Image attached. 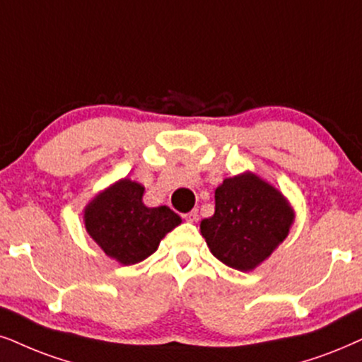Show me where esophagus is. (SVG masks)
<instances>
[{
  "instance_id": "esophagus-1",
  "label": "esophagus",
  "mask_w": 362,
  "mask_h": 362,
  "mask_svg": "<svg viewBox=\"0 0 362 362\" xmlns=\"http://www.w3.org/2000/svg\"><path fill=\"white\" fill-rule=\"evenodd\" d=\"M184 218H185L187 222H190V223L197 222V221H199V210L194 209V210H190V212L184 214Z\"/></svg>"
}]
</instances>
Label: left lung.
<instances>
[{"label": "left lung", "mask_w": 362, "mask_h": 362, "mask_svg": "<svg viewBox=\"0 0 362 362\" xmlns=\"http://www.w3.org/2000/svg\"><path fill=\"white\" fill-rule=\"evenodd\" d=\"M296 212L287 197L257 173L223 178L215 212L200 222L210 252L227 267L254 271L289 235Z\"/></svg>", "instance_id": "obj_1"}]
</instances>
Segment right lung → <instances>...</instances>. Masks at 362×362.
<instances>
[{
    "label": "right lung",
    "instance_id": "1",
    "mask_svg": "<svg viewBox=\"0 0 362 362\" xmlns=\"http://www.w3.org/2000/svg\"><path fill=\"white\" fill-rule=\"evenodd\" d=\"M144 194V185L125 177L98 192L83 210L88 235L122 265L150 257L160 240L182 223L180 215L167 205L147 207Z\"/></svg>",
    "mask_w": 362,
    "mask_h": 362
}]
</instances>
